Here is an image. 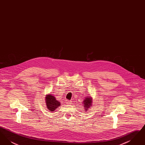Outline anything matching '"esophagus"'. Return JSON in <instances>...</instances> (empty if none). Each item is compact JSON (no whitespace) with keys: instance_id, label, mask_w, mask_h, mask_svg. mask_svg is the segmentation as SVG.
Returning a JSON list of instances; mask_svg holds the SVG:
<instances>
[{"instance_id":"1","label":"esophagus","mask_w":145,"mask_h":145,"mask_svg":"<svg viewBox=\"0 0 145 145\" xmlns=\"http://www.w3.org/2000/svg\"><path fill=\"white\" fill-rule=\"evenodd\" d=\"M66 103L69 104H71L72 103V101H66Z\"/></svg>"}]
</instances>
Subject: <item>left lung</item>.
Segmentation results:
<instances>
[{"instance_id":"1","label":"left lung","mask_w":145,"mask_h":145,"mask_svg":"<svg viewBox=\"0 0 145 145\" xmlns=\"http://www.w3.org/2000/svg\"><path fill=\"white\" fill-rule=\"evenodd\" d=\"M88 97V96H87ZM92 103V99L91 97L89 96L85 98L84 101H83V106L85 111L88 110V109L90 108Z\"/></svg>"}]
</instances>
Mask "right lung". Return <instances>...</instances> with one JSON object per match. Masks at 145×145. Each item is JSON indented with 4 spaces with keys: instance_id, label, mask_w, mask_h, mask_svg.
I'll list each match as a JSON object with an SVG mask.
<instances>
[{
    "instance_id": "obj_1",
    "label": "right lung",
    "mask_w": 145,
    "mask_h": 145,
    "mask_svg": "<svg viewBox=\"0 0 145 145\" xmlns=\"http://www.w3.org/2000/svg\"><path fill=\"white\" fill-rule=\"evenodd\" d=\"M45 99L47 107L50 111H54L58 106H60V103L52 94L46 95Z\"/></svg>"
}]
</instances>
